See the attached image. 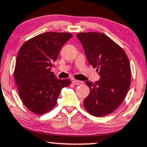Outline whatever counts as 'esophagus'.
<instances>
[{
    "mask_svg": "<svg viewBox=\"0 0 147 147\" xmlns=\"http://www.w3.org/2000/svg\"><path fill=\"white\" fill-rule=\"evenodd\" d=\"M72 83H73L74 84H76V85H82V84H83V82L80 81V80H73V81H72Z\"/></svg>",
    "mask_w": 147,
    "mask_h": 147,
    "instance_id": "obj_1",
    "label": "esophagus"
}]
</instances>
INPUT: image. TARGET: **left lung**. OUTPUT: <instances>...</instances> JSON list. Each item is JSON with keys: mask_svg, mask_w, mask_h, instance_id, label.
I'll list each match as a JSON object with an SVG mask.
<instances>
[{"mask_svg": "<svg viewBox=\"0 0 147 147\" xmlns=\"http://www.w3.org/2000/svg\"><path fill=\"white\" fill-rule=\"evenodd\" d=\"M77 38L100 78L94 83L85 82L90 93L84 106L95 117L107 115L120 106L128 91L131 80L128 59L123 49L103 33H80Z\"/></svg>", "mask_w": 147, "mask_h": 147, "instance_id": "obj_1", "label": "left lung"}]
</instances>
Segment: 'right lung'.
<instances>
[{"mask_svg":"<svg viewBox=\"0 0 147 147\" xmlns=\"http://www.w3.org/2000/svg\"><path fill=\"white\" fill-rule=\"evenodd\" d=\"M72 36L47 32L26 41L19 49L14 77L21 100L31 112H49L56 106L61 89L70 85V80L57 79L51 68L62 47Z\"/></svg>","mask_w":147,"mask_h":147,"instance_id":"right-lung-1","label":"right lung"}]
</instances>
